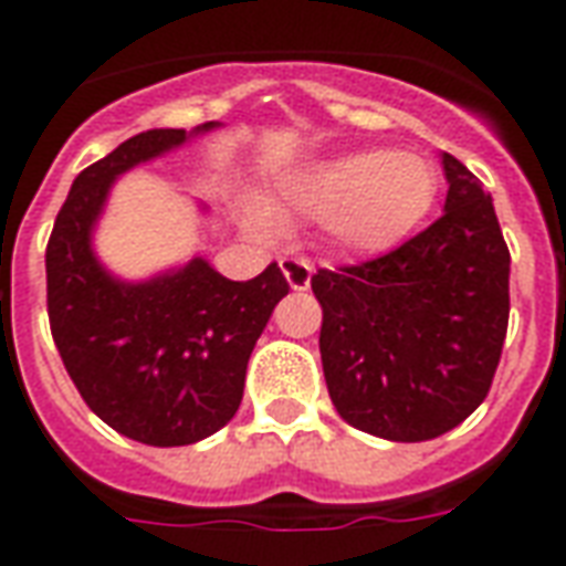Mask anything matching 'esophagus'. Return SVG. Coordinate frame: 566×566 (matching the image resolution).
<instances>
[{
	"instance_id": "1",
	"label": "esophagus",
	"mask_w": 566,
	"mask_h": 566,
	"mask_svg": "<svg viewBox=\"0 0 566 566\" xmlns=\"http://www.w3.org/2000/svg\"><path fill=\"white\" fill-rule=\"evenodd\" d=\"M282 272L294 291H306L312 284V263L303 258H282Z\"/></svg>"
}]
</instances>
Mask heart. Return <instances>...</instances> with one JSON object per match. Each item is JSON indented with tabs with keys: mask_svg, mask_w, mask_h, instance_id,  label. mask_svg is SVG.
<instances>
[{
	"mask_svg": "<svg viewBox=\"0 0 566 566\" xmlns=\"http://www.w3.org/2000/svg\"><path fill=\"white\" fill-rule=\"evenodd\" d=\"M439 172L412 150H360L318 163L284 187L287 209L318 218L336 245L352 254H385L403 245L439 199ZM248 223L275 233L279 221L251 206Z\"/></svg>",
	"mask_w": 566,
	"mask_h": 566,
	"instance_id": "obj_1",
	"label": "heart"
}]
</instances>
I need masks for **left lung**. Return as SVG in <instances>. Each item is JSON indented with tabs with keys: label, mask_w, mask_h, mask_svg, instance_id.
<instances>
[{
	"label": "left lung",
	"mask_w": 566,
	"mask_h": 566,
	"mask_svg": "<svg viewBox=\"0 0 566 566\" xmlns=\"http://www.w3.org/2000/svg\"><path fill=\"white\" fill-rule=\"evenodd\" d=\"M442 169V218L381 258L312 275L333 406L391 442L442 437L473 416L510 324V248L494 202L451 154Z\"/></svg>",
	"instance_id": "1"
}]
</instances>
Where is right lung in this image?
<instances>
[{"label": "right lung", "instance_id": "right-lung-1", "mask_svg": "<svg viewBox=\"0 0 566 566\" xmlns=\"http://www.w3.org/2000/svg\"><path fill=\"white\" fill-rule=\"evenodd\" d=\"M211 127L148 129L87 166L44 251L51 333L84 403L117 433L160 449L199 442L235 416L248 357L287 282L279 263L230 282L202 258L120 282L96 260L91 235L117 175Z\"/></svg>", "mask_w": 566, "mask_h": 566}]
</instances>
